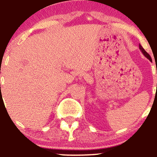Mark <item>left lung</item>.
Here are the masks:
<instances>
[{
  "instance_id": "obj_1",
  "label": "left lung",
  "mask_w": 157,
  "mask_h": 157,
  "mask_svg": "<svg viewBox=\"0 0 157 157\" xmlns=\"http://www.w3.org/2000/svg\"><path fill=\"white\" fill-rule=\"evenodd\" d=\"M140 46V51H141V52H142V54H143L144 56H145V57H147V58L149 60L151 61V56L149 55V54H147V53L146 51H145V50L144 49L143 47H142V46H141V45L140 44V46Z\"/></svg>"
}]
</instances>
